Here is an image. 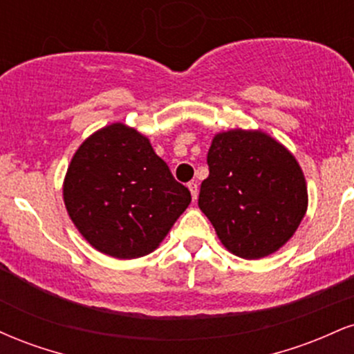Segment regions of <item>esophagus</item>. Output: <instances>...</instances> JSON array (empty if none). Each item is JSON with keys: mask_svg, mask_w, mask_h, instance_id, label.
<instances>
[{"mask_svg": "<svg viewBox=\"0 0 354 354\" xmlns=\"http://www.w3.org/2000/svg\"><path fill=\"white\" fill-rule=\"evenodd\" d=\"M188 188H189V191H191V198H193V201H196V198H198V185L196 183H188Z\"/></svg>", "mask_w": 354, "mask_h": 354, "instance_id": "esophagus-1", "label": "esophagus"}]
</instances>
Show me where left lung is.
<instances>
[{"mask_svg": "<svg viewBox=\"0 0 354 354\" xmlns=\"http://www.w3.org/2000/svg\"><path fill=\"white\" fill-rule=\"evenodd\" d=\"M198 206L228 251L245 259L274 253L298 230L308 189L298 161L263 131L218 133Z\"/></svg>", "mask_w": 354, "mask_h": 354, "instance_id": "left-lung-1", "label": "left lung"}]
</instances>
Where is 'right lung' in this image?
<instances>
[{
	"mask_svg": "<svg viewBox=\"0 0 354 354\" xmlns=\"http://www.w3.org/2000/svg\"><path fill=\"white\" fill-rule=\"evenodd\" d=\"M63 198L89 245L120 259L156 250L191 203L148 138L123 123L101 128L80 146Z\"/></svg>",
	"mask_w": 354,
	"mask_h": 354,
	"instance_id": "1",
	"label": "right lung"
}]
</instances>
